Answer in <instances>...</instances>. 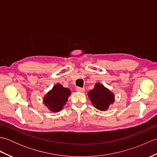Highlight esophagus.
Masks as SVG:
<instances>
[{"instance_id":"1","label":"esophagus","mask_w":157,"mask_h":157,"mask_svg":"<svg viewBox=\"0 0 157 157\" xmlns=\"http://www.w3.org/2000/svg\"><path fill=\"white\" fill-rule=\"evenodd\" d=\"M76 91H78L79 92H84L85 89L80 88V87H78V88H76Z\"/></svg>"}]
</instances>
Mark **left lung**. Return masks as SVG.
<instances>
[{
	"label": "left lung",
	"mask_w": 157,
	"mask_h": 157,
	"mask_svg": "<svg viewBox=\"0 0 157 157\" xmlns=\"http://www.w3.org/2000/svg\"><path fill=\"white\" fill-rule=\"evenodd\" d=\"M88 95L94 107L102 111H106L115 101L114 94L101 83H96Z\"/></svg>",
	"instance_id": "8db88e82"
}]
</instances>
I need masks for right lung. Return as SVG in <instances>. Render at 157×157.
I'll return each instance as SVG.
<instances>
[{
  "label": "right lung",
  "instance_id": "obj_1",
  "mask_svg": "<svg viewBox=\"0 0 157 157\" xmlns=\"http://www.w3.org/2000/svg\"><path fill=\"white\" fill-rule=\"evenodd\" d=\"M71 93L69 88H64L61 84H57L46 94L43 102L50 111L54 113L59 112L63 109Z\"/></svg>",
  "mask_w": 157,
  "mask_h": 157
}]
</instances>
